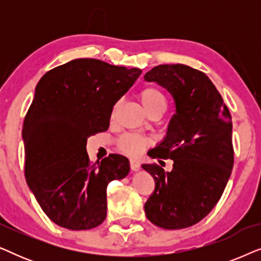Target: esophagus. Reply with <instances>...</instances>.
<instances>
[{
  "instance_id": "esophagus-1",
  "label": "esophagus",
  "mask_w": 261,
  "mask_h": 261,
  "mask_svg": "<svg viewBox=\"0 0 261 261\" xmlns=\"http://www.w3.org/2000/svg\"><path fill=\"white\" fill-rule=\"evenodd\" d=\"M129 163H130V170L132 171H138L139 169H140V164H139L138 160L130 159Z\"/></svg>"
}]
</instances>
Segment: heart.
<instances>
[{"instance_id":"obj_1","label":"heart","mask_w":261,"mask_h":261,"mask_svg":"<svg viewBox=\"0 0 261 261\" xmlns=\"http://www.w3.org/2000/svg\"><path fill=\"white\" fill-rule=\"evenodd\" d=\"M139 99H140L142 107H144L145 112L147 115H152V114H160L166 109V98L162 91L155 87H146L142 89L139 94ZM116 106L113 109V115L115 113ZM151 145V139L144 135L127 133L123 134L122 137L117 141V146H119L120 151L123 152L124 154L130 156H138L140 155L147 146Z\"/></svg>"}]
</instances>
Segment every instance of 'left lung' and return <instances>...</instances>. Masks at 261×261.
<instances>
[{
    "mask_svg": "<svg viewBox=\"0 0 261 261\" xmlns=\"http://www.w3.org/2000/svg\"><path fill=\"white\" fill-rule=\"evenodd\" d=\"M144 78L165 88L176 108L166 137L148 152L153 159H172L173 169L165 172L156 164L142 165L155 181L145 203L146 216L164 229L191 227L212 212L230 177V113L202 71L165 64L153 67Z\"/></svg>",
    "mask_w": 261,
    "mask_h": 261,
    "instance_id": "obj_1",
    "label": "left lung"
}]
</instances>
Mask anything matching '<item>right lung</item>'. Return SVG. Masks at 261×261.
I'll use <instances>...</instances> for the list:
<instances>
[{"instance_id": "1", "label": "right lung", "mask_w": 261, "mask_h": 261, "mask_svg": "<svg viewBox=\"0 0 261 261\" xmlns=\"http://www.w3.org/2000/svg\"><path fill=\"white\" fill-rule=\"evenodd\" d=\"M142 71L98 59H74L46 72L23 121L24 176L39 205L58 226L95 228L107 216V187L129 173V160L91 163L90 135L106 132L115 103Z\"/></svg>"}]
</instances>
